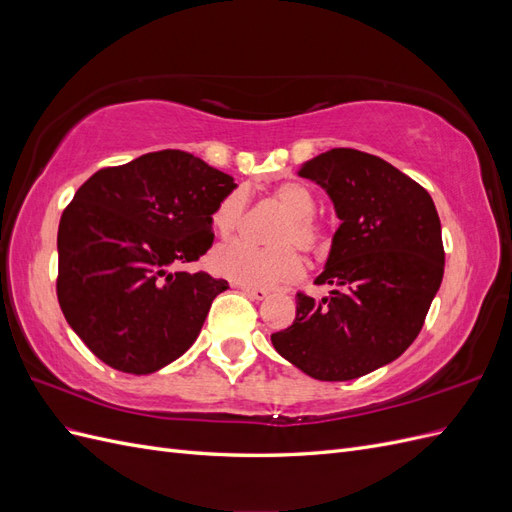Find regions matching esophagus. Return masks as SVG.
I'll list each match as a JSON object with an SVG mask.
<instances>
[{"label": "esophagus", "mask_w": 512, "mask_h": 512, "mask_svg": "<svg viewBox=\"0 0 512 512\" xmlns=\"http://www.w3.org/2000/svg\"><path fill=\"white\" fill-rule=\"evenodd\" d=\"M243 290V294L254 299V301H265L269 297V292L265 288H252V286H239Z\"/></svg>", "instance_id": "esophagus-1"}]
</instances>
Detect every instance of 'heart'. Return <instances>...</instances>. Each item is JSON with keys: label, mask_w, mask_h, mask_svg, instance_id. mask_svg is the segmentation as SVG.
<instances>
[{"label": "heart", "mask_w": 512, "mask_h": 512, "mask_svg": "<svg viewBox=\"0 0 512 512\" xmlns=\"http://www.w3.org/2000/svg\"><path fill=\"white\" fill-rule=\"evenodd\" d=\"M273 200L286 211V218L275 228V247H258L247 241H232L213 254V271L241 286L269 288L299 280L303 260L292 245L305 254H324L329 250V230L316 213V196L299 181H286L273 190ZM247 198L243 192H230L215 207L211 224L222 239L235 235L245 220Z\"/></svg>", "instance_id": "obj_1"}]
</instances>
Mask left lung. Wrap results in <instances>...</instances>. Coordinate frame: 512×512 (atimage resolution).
<instances>
[{
	"instance_id": "obj_1",
	"label": "left lung",
	"mask_w": 512,
	"mask_h": 512,
	"mask_svg": "<svg viewBox=\"0 0 512 512\" xmlns=\"http://www.w3.org/2000/svg\"><path fill=\"white\" fill-rule=\"evenodd\" d=\"M331 196L339 224L314 299L297 292V318L273 348L307 376L361 378L395 361L421 333L444 275V245L429 192L393 164L331 149L299 168Z\"/></svg>"
}]
</instances>
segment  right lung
<instances>
[{"instance_id":"1","label":"right lung","mask_w":512,"mask_h":512,"mask_svg":"<svg viewBox=\"0 0 512 512\" xmlns=\"http://www.w3.org/2000/svg\"><path fill=\"white\" fill-rule=\"evenodd\" d=\"M235 188L192 153L164 149L76 190L57 232V301L102 363L153 374L194 344L228 282L170 267L207 254L211 215Z\"/></svg>"}]
</instances>
